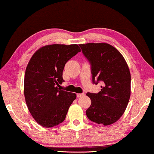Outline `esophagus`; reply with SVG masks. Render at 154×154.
Masks as SVG:
<instances>
[{
    "instance_id": "esophagus-1",
    "label": "esophagus",
    "mask_w": 154,
    "mask_h": 154,
    "mask_svg": "<svg viewBox=\"0 0 154 154\" xmlns=\"http://www.w3.org/2000/svg\"><path fill=\"white\" fill-rule=\"evenodd\" d=\"M77 95V97H81L84 96V93H79L76 94Z\"/></svg>"
}]
</instances>
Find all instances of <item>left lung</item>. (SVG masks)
<instances>
[{
    "instance_id": "left-lung-1",
    "label": "left lung",
    "mask_w": 154,
    "mask_h": 154,
    "mask_svg": "<svg viewBox=\"0 0 154 154\" xmlns=\"http://www.w3.org/2000/svg\"><path fill=\"white\" fill-rule=\"evenodd\" d=\"M79 46L91 66L93 83H102L98 93H87L91 105L86 115L96 123H114L123 114L130 100L131 76L127 63L121 52L108 43Z\"/></svg>"
}]
</instances>
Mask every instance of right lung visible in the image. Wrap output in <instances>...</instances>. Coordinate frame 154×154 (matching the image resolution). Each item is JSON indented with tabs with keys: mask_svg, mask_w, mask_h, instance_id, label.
Instances as JSON below:
<instances>
[{
	"mask_svg": "<svg viewBox=\"0 0 154 154\" xmlns=\"http://www.w3.org/2000/svg\"><path fill=\"white\" fill-rule=\"evenodd\" d=\"M81 52L79 46L53 44L43 46L31 57L25 71L24 92L31 116L39 125L52 128L62 123L76 98L60 90L66 63Z\"/></svg>",
	"mask_w": 154,
	"mask_h": 154,
	"instance_id": "add662e5",
	"label": "right lung"
}]
</instances>
